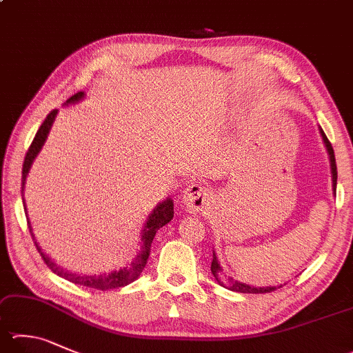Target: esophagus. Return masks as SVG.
I'll return each mask as SVG.
<instances>
[{
	"mask_svg": "<svg viewBox=\"0 0 353 353\" xmlns=\"http://www.w3.org/2000/svg\"><path fill=\"white\" fill-rule=\"evenodd\" d=\"M208 201H210L208 190L201 183L190 185V187L183 191V196H182L183 205L191 211V213L202 211V208L207 207Z\"/></svg>",
	"mask_w": 353,
	"mask_h": 353,
	"instance_id": "esophagus-1",
	"label": "esophagus"
}]
</instances>
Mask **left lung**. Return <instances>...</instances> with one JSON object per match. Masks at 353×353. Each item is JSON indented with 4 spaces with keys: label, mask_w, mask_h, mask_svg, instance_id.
<instances>
[{
    "label": "left lung",
    "mask_w": 353,
    "mask_h": 353,
    "mask_svg": "<svg viewBox=\"0 0 353 353\" xmlns=\"http://www.w3.org/2000/svg\"><path fill=\"white\" fill-rule=\"evenodd\" d=\"M319 134H321L323 137V142L325 150H327V154H329V160H330V172H332V190H333V194H336V179H338V172H336V162H335V154H333V148L329 142V139L325 137V134L323 131V128L319 126ZM211 273L214 274V278L219 285L230 288V290L233 292H241V293H268V292H273L276 290V288L283 287L281 285H268V287H254V285H248L245 283H241V281H233L232 278H225L222 274V267H221V262L217 261L216 258V253L213 252V262H211Z\"/></svg>",
    "instance_id": "8db88e82"
}]
</instances>
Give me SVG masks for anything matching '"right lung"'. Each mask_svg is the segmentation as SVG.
Listing matches in <instances>:
<instances>
[{"label": "right lung", "instance_id": "add662e5", "mask_svg": "<svg viewBox=\"0 0 353 353\" xmlns=\"http://www.w3.org/2000/svg\"><path fill=\"white\" fill-rule=\"evenodd\" d=\"M86 97L85 92H77L74 94L72 97L66 100L65 106L68 105H74V103H79L83 99ZM57 114H59V110H54L50 112L46 120L43 121L40 130L37 131L35 137H34V142H32L30 148L28 151V154L24 157V163H23V177H21V194L24 191V185H26V177H28L29 171L32 168V163H34V160L37 159V156L40 154L41 148L46 143V139L50 132V128L54 125V120L57 117ZM23 205H24V211H26V217H28V225H29V232L32 234V239L35 241V236L34 232H32V225H30V221H29V216H28V208H26V202H24V194H23ZM172 217H174V202H172L171 197H166L165 201L159 202L156 205V208L151 211L148 219H146L145 225L142 228V232H140V242L139 245L140 248L137 250V253L134 254V258L126 262L123 267L120 268H114L111 272H101V273H94V274H83V273H77V272H69L66 268H63L61 265L57 264L55 261H52L49 254H46L41 250V247L38 245V242L35 241V247L38 252H40L41 258L46 262V265L52 270L55 274H59V276L65 278L70 283L74 284H79L83 287H89V288H97V290H111V288H119V287H125L128 284H131L136 281L140 273L146 265V262H148L150 258V252H151V243L152 239H154V236L157 233L159 228H162L163 225H166Z\"/></svg>", "mask_w": 353, "mask_h": 353}]
</instances>
